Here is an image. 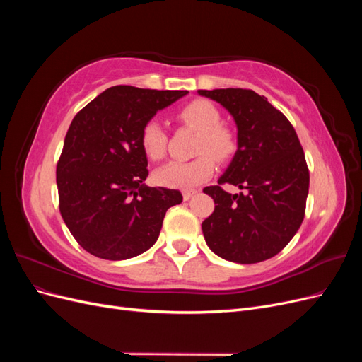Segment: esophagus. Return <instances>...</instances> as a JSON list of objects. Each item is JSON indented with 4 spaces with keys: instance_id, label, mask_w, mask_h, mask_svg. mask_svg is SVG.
<instances>
[{
    "instance_id": "34e87169",
    "label": "esophagus",
    "mask_w": 362,
    "mask_h": 362,
    "mask_svg": "<svg viewBox=\"0 0 362 362\" xmlns=\"http://www.w3.org/2000/svg\"><path fill=\"white\" fill-rule=\"evenodd\" d=\"M194 193H196V190H184V192H182V198H184V201H189Z\"/></svg>"
}]
</instances>
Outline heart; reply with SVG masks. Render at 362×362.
I'll use <instances>...</instances> for the list:
<instances>
[{"label": "heart", "instance_id": "obj_1", "mask_svg": "<svg viewBox=\"0 0 362 362\" xmlns=\"http://www.w3.org/2000/svg\"><path fill=\"white\" fill-rule=\"evenodd\" d=\"M180 122L198 131L194 154L190 161H169L156 172V181L173 189H193L205 182L216 170V160L226 163L238 151L235 131L222 124L218 108L208 100H193L178 112ZM140 145L151 160L166 156L168 134L156 119H149L141 127Z\"/></svg>", "mask_w": 362, "mask_h": 362}]
</instances>
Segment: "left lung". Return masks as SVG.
Returning a JSON list of instances; mask_svg holds the SVG:
<instances>
[{"label":"left lung","mask_w":362,"mask_h":362,"mask_svg":"<svg viewBox=\"0 0 362 362\" xmlns=\"http://www.w3.org/2000/svg\"><path fill=\"white\" fill-rule=\"evenodd\" d=\"M234 116L238 151L217 185L204 193L214 211L202 222L205 242L216 255L240 264L275 257L298 233L305 217L310 170L290 120L266 96L250 89L198 90ZM223 183L244 192L231 195Z\"/></svg>","instance_id":"1"}]
</instances>
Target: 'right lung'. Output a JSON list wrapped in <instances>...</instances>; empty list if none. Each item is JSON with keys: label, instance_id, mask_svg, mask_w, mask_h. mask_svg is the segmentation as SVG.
I'll return each mask as SVG.
<instances>
[{"label": "right lung", "instance_id": "obj_1", "mask_svg": "<svg viewBox=\"0 0 362 362\" xmlns=\"http://www.w3.org/2000/svg\"><path fill=\"white\" fill-rule=\"evenodd\" d=\"M187 90L115 86L75 115L57 161L59 208L89 254L128 259L157 242L163 218L182 202L178 190L148 187L140 133L148 120Z\"/></svg>", "mask_w": 362, "mask_h": 362}]
</instances>
